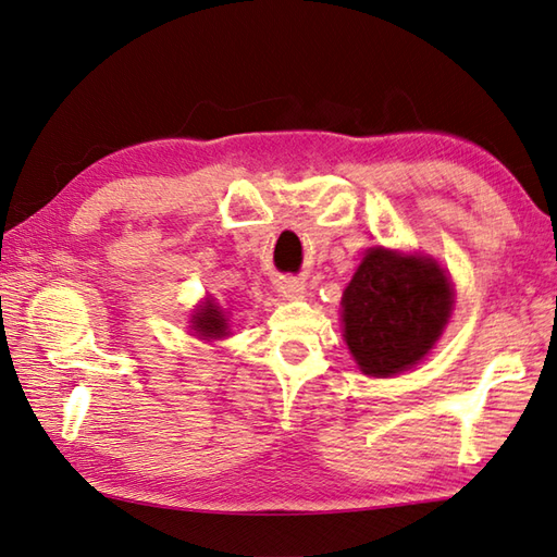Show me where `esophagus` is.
<instances>
[{"label": "esophagus", "instance_id": "esophagus-1", "mask_svg": "<svg viewBox=\"0 0 557 557\" xmlns=\"http://www.w3.org/2000/svg\"><path fill=\"white\" fill-rule=\"evenodd\" d=\"M278 290L286 295V298H300V295L305 293V286H302V281H298V278H283L278 283Z\"/></svg>", "mask_w": 557, "mask_h": 557}]
</instances>
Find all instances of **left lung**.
Listing matches in <instances>:
<instances>
[{
	"instance_id": "left-lung-1",
	"label": "left lung",
	"mask_w": 557,
	"mask_h": 557,
	"mask_svg": "<svg viewBox=\"0 0 557 557\" xmlns=\"http://www.w3.org/2000/svg\"><path fill=\"white\" fill-rule=\"evenodd\" d=\"M451 286L435 262L372 247L344 293V336L360 370L389 377L413 368L445 329Z\"/></svg>"
}]
</instances>
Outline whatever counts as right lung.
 Masks as SVG:
<instances>
[{"label":"right lung","mask_w":557,"mask_h":557,"mask_svg":"<svg viewBox=\"0 0 557 557\" xmlns=\"http://www.w3.org/2000/svg\"><path fill=\"white\" fill-rule=\"evenodd\" d=\"M191 326H195V332L199 336H207V338H221L228 334V326H225V317L223 312L219 310V305L215 302H207L203 308L195 314V322H191Z\"/></svg>","instance_id":"add662e5"}]
</instances>
